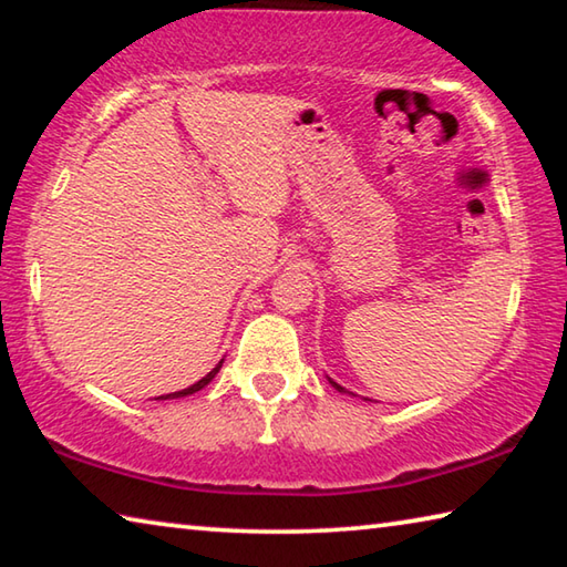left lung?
Listing matches in <instances>:
<instances>
[{"mask_svg": "<svg viewBox=\"0 0 567 567\" xmlns=\"http://www.w3.org/2000/svg\"><path fill=\"white\" fill-rule=\"evenodd\" d=\"M330 382H332V380H330ZM332 385H334V388H338V390H340V392H344V390H342V388H340V385H338V382H332Z\"/></svg>", "mask_w": 567, "mask_h": 567, "instance_id": "8db88e82", "label": "left lung"}]
</instances>
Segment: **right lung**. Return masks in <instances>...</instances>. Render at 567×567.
I'll return each mask as SVG.
<instances>
[{
	"label": "right lung",
	"mask_w": 567,
	"mask_h": 567,
	"mask_svg": "<svg viewBox=\"0 0 567 567\" xmlns=\"http://www.w3.org/2000/svg\"><path fill=\"white\" fill-rule=\"evenodd\" d=\"M219 368H223V362H219V364H217V368H215L213 372H207V375H205L203 380H199V382H195V385H192V388H187V390H179V392H169V395H162V398H157V400H175V398H185V395H192V392L203 390V388L207 385V382H213V378L217 375V372H219Z\"/></svg>",
	"instance_id": "right-lung-1"
}]
</instances>
